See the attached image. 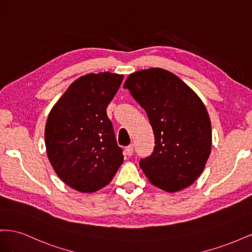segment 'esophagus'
<instances>
[{
    "instance_id": "esophagus-1",
    "label": "esophagus",
    "mask_w": 252,
    "mask_h": 252,
    "mask_svg": "<svg viewBox=\"0 0 252 252\" xmlns=\"http://www.w3.org/2000/svg\"><path fill=\"white\" fill-rule=\"evenodd\" d=\"M125 154L129 157L132 156V154H133V145H129V146H127L125 148Z\"/></svg>"
}]
</instances>
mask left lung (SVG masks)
<instances>
[{
    "instance_id": "left-lung-1",
    "label": "left lung",
    "mask_w": 252,
    "mask_h": 252,
    "mask_svg": "<svg viewBox=\"0 0 252 252\" xmlns=\"http://www.w3.org/2000/svg\"><path fill=\"white\" fill-rule=\"evenodd\" d=\"M124 88L146 111L156 146L140 167L152 185L167 192L187 188L200 177L211 152L209 114L186 83L162 68L131 73Z\"/></svg>"
}]
</instances>
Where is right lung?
Returning <instances> with one entry per match:
<instances>
[{
	"mask_svg": "<svg viewBox=\"0 0 252 252\" xmlns=\"http://www.w3.org/2000/svg\"><path fill=\"white\" fill-rule=\"evenodd\" d=\"M123 78L107 71L83 75L48 114V159L58 177L77 191L94 192L108 185L124 161L106 113Z\"/></svg>",
	"mask_w": 252,
	"mask_h": 252,
	"instance_id": "add662e5",
	"label": "right lung"
}]
</instances>
